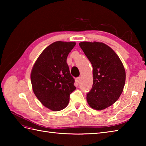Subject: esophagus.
Segmentation results:
<instances>
[{
    "label": "esophagus",
    "mask_w": 146,
    "mask_h": 146,
    "mask_svg": "<svg viewBox=\"0 0 146 146\" xmlns=\"http://www.w3.org/2000/svg\"><path fill=\"white\" fill-rule=\"evenodd\" d=\"M81 77H78V78H76V82H77V83H79L80 82V80H81Z\"/></svg>",
    "instance_id": "obj_1"
}]
</instances>
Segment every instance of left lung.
<instances>
[{
	"instance_id": "1",
	"label": "left lung",
	"mask_w": 146,
	"mask_h": 146,
	"mask_svg": "<svg viewBox=\"0 0 146 146\" xmlns=\"http://www.w3.org/2000/svg\"><path fill=\"white\" fill-rule=\"evenodd\" d=\"M93 66V86L86 100L92 108L104 110L111 106L122 94L125 71L122 61L112 49L103 42L79 43Z\"/></svg>"
}]
</instances>
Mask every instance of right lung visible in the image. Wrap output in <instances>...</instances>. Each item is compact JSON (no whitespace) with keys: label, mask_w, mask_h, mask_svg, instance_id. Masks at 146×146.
Masks as SVG:
<instances>
[{"label":"right lung","mask_w":146,"mask_h":146,"mask_svg":"<svg viewBox=\"0 0 146 146\" xmlns=\"http://www.w3.org/2000/svg\"><path fill=\"white\" fill-rule=\"evenodd\" d=\"M75 42L56 41L48 46L35 62L31 73L33 92L44 107L52 111L66 107L76 87L66 63Z\"/></svg>","instance_id":"1"}]
</instances>
